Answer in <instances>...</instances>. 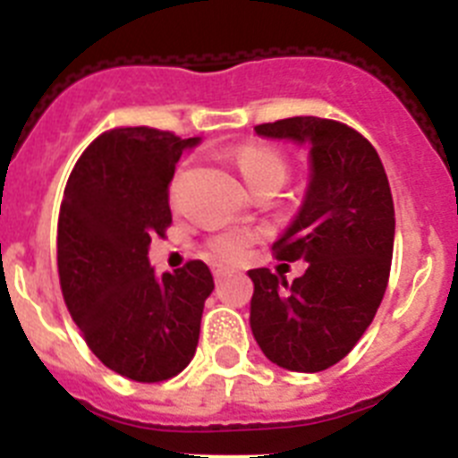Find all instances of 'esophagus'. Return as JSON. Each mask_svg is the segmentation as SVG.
Wrapping results in <instances>:
<instances>
[{"label":"esophagus","mask_w":458,"mask_h":458,"mask_svg":"<svg viewBox=\"0 0 458 458\" xmlns=\"http://www.w3.org/2000/svg\"><path fill=\"white\" fill-rule=\"evenodd\" d=\"M226 273H229V268H226V266H222V264H216V266H213V277H216L217 282H220V279L225 277Z\"/></svg>","instance_id":"esophagus-1"}]
</instances>
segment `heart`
<instances>
[{
  "instance_id": "heart-1",
  "label": "heart",
  "mask_w": 458,
  "mask_h": 458,
  "mask_svg": "<svg viewBox=\"0 0 458 458\" xmlns=\"http://www.w3.org/2000/svg\"><path fill=\"white\" fill-rule=\"evenodd\" d=\"M236 163L242 174V179L250 185V190L270 183V181L284 183L286 172H289L284 157L279 156L275 148L259 147V144H248V147L238 148ZM248 248L250 233L245 232L222 233V236L213 238V242H210L213 254L217 259H225V261H236V259H241L242 254L248 252Z\"/></svg>"
}]
</instances>
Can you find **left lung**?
<instances>
[{
    "mask_svg": "<svg viewBox=\"0 0 458 458\" xmlns=\"http://www.w3.org/2000/svg\"><path fill=\"white\" fill-rule=\"evenodd\" d=\"M254 132L310 148L305 197L273 245L277 259L310 266L293 282L248 270L250 327L270 362L314 374L351 353L383 301L394 248L390 183L376 148L339 121L293 116Z\"/></svg>",
    "mask_w": 458,
    "mask_h": 458,
    "instance_id": "8db88e82",
    "label": "left lung"
}]
</instances>
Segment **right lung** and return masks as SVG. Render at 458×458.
Segmentation results:
<instances>
[{
    "label": "right lung",
    "instance_id": "1",
    "mask_svg": "<svg viewBox=\"0 0 458 458\" xmlns=\"http://www.w3.org/2000/svg\"><path fill=\"white\" fill-rule=\"evenodd\" d=\"M199 141L144 125L103 132L64 190L56 233L64 301L93 355L140 383L190 365L216 286L204 261L163 275L148 264L151 238L172 222L174 169Z\"/></svg>",
    "mask_w": 458,
    "mask_h": 458
}]
</instances>
